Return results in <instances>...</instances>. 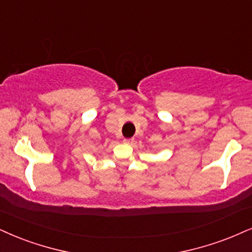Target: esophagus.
<instances>
[{
	"mask_svg": "<svg viewBox=\"0 0 252 252\" xmlns=\"http://www.w3.org/2000/svg\"><path fill=\"white\" fill-rule=\"evenodd\" d=\"M124 142L127 145H132L134 142V139H124Z\"/></svg>",
	"mask_w": 252,
	"mask_h": 252,
	"instance_id": "obj_1",
	"label": "esophagus"
}]
</instances>
